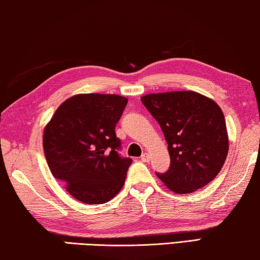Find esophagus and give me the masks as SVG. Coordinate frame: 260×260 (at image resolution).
I'll use <instances>...</instances> for the list:
<instances>
[{"instance_id": "1", "label": "esophagus", "mask_w": 260, "mask_h": 260, "mask_svg": "<svg viewBox=\"0 0 260 260\" xmlns=\"http://www.w3.org/2000/svg\"><path fill=\"white\" fill-rule=\"evenodd\" d=\"M141 160H142V162H149V156H148L147 152H145V154H142Z\"/></svg>"}]
</instances>
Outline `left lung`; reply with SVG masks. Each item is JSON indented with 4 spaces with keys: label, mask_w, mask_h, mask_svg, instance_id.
Segmentation results:
<instances>
[{
    "label": "left lung",
    "mask_w": 260,
    "mask_h": 260,
    "mask_svg": "<svg viewBox=\"0 0 260 260\" xmlns=\"http://www.w3.org/2000/svg\"><path fill=\"white\" fill-rule=\"evenodd\" d=\"M141 102L159 123L170 167L158 178L178 194L194 192L215 178L229 149L224 115L211 98L194 91L150 93Z\"/></svg>",
    "instance_id": "left-lung-1"
}]
</instances>
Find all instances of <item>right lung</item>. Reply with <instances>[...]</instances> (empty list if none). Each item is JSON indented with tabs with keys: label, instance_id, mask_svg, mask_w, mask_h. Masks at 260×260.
Returning <instances> with one entry per match:
<instances>
[{
	"label": "right lung",
	"instance_id": "obj_1",
	"mask_svg": "<svg viewBox=\"0 0 260 260\" xmlns=\"http://www.w3.org/2000/svg\"><path fill=\"white\" fill-rule=\"evenodd\" d=\"M127 102L118 94H76L57 108L45 127L49 170L82 203L105 204L123 186L132 158L119 155L115 125Z\"/></svg>",
	"mask_w": 260,
	"mask_h": 260
}]
</instances>
